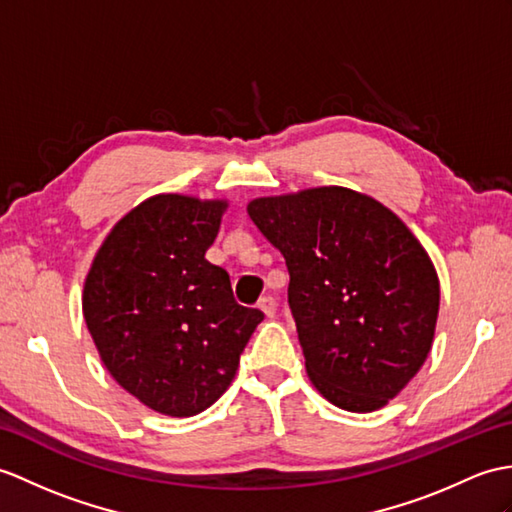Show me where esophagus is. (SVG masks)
<instances>
[{
    "mask_svg": "<svg viewBox=\"0 0 512 512\" xmlns=\"http://www.w3.org/2000/svg\"><path fill=\"white\" fill-rule=\"evenodd\" d=\"M257 307H259V310L264 312L268 318H275V314H277V301L272 299V296H266V299H261Z\"/></svg>",
    "mask_w": 512,
    "mask_h": 512,
    "instance_id": "obj_1",
    "label": "esophagus"
}]
</instances>
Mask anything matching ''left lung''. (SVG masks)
<instances>
[{"mask_svg": "<svg viewBox=\"0 0 512 512\" xmlns=\"http://www.w3.org/2000/svg\"><path fill=\"white\" fill-rule=\"evenodd\" d=\"M246 211L285 257L314 388L342 410L384 408L432 349L441 285L423 244L397 213L349 187L255 198Z\"/></svg>", "mask_w": 512, "mask_h": 512, "instance_id": "8db88e82", "label": "left lung"}]
</instances>
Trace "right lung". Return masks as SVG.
<instances>
[{"instance_id":"obj_1","label":"right lung","mask_w":512,"mask_h":512,"mask_svg":"<svg viewBox=\"0 0 512 512\" xmlns=\"http://www.w3.org/2000/svg\"><path fill=\"white\" fill-rule=\"evenodd\" d=\"M229 200L157 194L104 237L82 314L106 371L146 408L194 417L233 382L264 314L237 305L227 270L205 259Z\"/></svg>"}]
</instances>
